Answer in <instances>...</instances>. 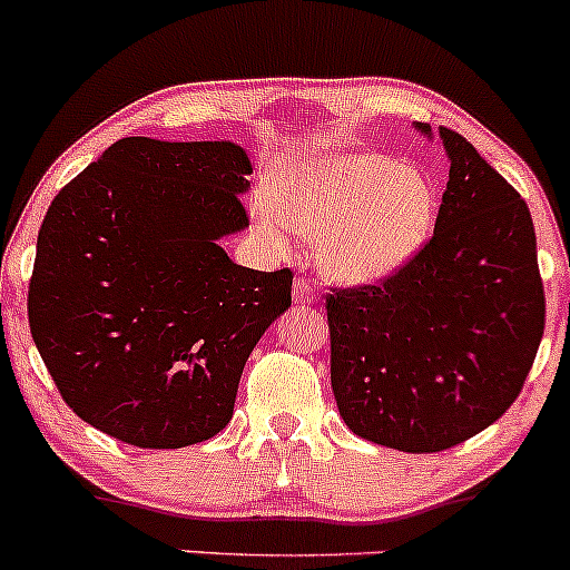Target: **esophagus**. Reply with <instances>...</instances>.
Masks as SVG:
<instances>
[{
  "mask_svg": "<svg viewBox=\"0 0 570 570\" xmlns=\"http://www.w3.org/2000/svg\"><path fill=\"white\" fill-rule=\"evenodd\" d=\"M293 302H296L298 306H309V304H315V291H312L309 279L298 277L296 283H293Z\"/></svg>",
  "mask_w": 570,
  "mask_h": 570,
  "instance_id": "34e87169",
  "label": "esophagus"
}]
</instances>
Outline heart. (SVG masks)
<instances>
[{
  "mask_svg": "<svg viewBox=\"0 0 570 570\" xmlns=\"http://www.w3.org/2000/svg\"><path fill=\"white\" fill-rule=\"evenodd\" d=\"M258 220L274 239L283 226L323 242V264L344 283H376L423 247L436 215V190L414 166L368 150L287 158L266 177Z\"/></svg>",
  "mask_w": 570,
  "mask_h": 570,
  "instance_id": "heart-1",
  "label": "heart"
}]
</instances>
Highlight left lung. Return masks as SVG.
Segmentation results:
<instances>
[{
    "instance_id": "obj_1",
    "label": "left lung",
    "mask_w": 570,
    "mask_h": 570,
    "mask_svg": "<svg viewBox=\"0 0 570 570\" xmlns=\"http://www.w3.org/2000/svg\"><path fill=\"white\" fill-rule=\"evenodd\" d=\"M431 137V126L414 124ZM450 180L433 236L376 285L325 296L331 387L355 436L441 452L514 404L543 336L528 204L441 126Z\"/></svg>"
}]
</instances>
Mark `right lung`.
<instances>
[{"label":"right lung","mask_w":570,"mask_h":570,"mask_svg":"<svg viewBox=\"0 0 570 570\" xmlns=\"http://www.w3.org/2000/svg\"><path fill=\"white\" fill-rule=\"evenodd\" d=\"M234 142L126 137L59 190L37 236L29 328L67 406L107 436L177 450L234 414L242 368L291 306V268L234 264L250 226Z\"/></svg>","instance_id":"add662e5"}]
</instances>
